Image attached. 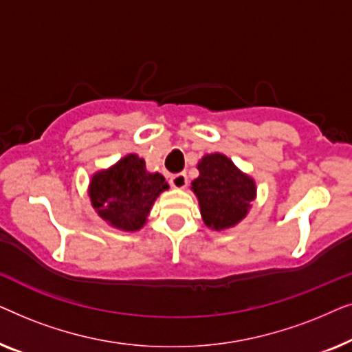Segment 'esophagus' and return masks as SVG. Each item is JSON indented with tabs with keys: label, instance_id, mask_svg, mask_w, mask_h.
<instances>
[{
	"label": "esophagus",
	"instance_id": "esophagus-1",
	"mask_svg": "<svg viewBox=\"0 0 352 352\" xmlns=\"http://www.w3.org/2000/svg\"><path fill=\"white\" fill-rule=\"evenodd\" d=\"M170 184L175 187V189H186L187 187L186 173H177V175H173L170 177Z\"/></svg>",
	"mask_w": 352,
	"mask_h": 352
}]
</instances>
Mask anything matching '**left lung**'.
<instances>
[{"instance_id": "left-lung-1", "label": "left lung", "mask_w": 352, "mask_h": 352, "mask_svg": "<svg viewBox=\"0 0 352 352\" xmlns=\"http://www.w3.org/2000/svg\"><path fill=\"white\" fill-rule=\"evenodd\" d=\"M197 170L199 177L190 182V189L199 200L206 228L219 232L247 218L256 199V182L252 176L219 152L205 153Z\"/></svg>"}]
</instances>
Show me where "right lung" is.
Returning <instances> with one entry per match:
<instances>
[{"mask_svg": "<svg viewBox=\"0 0 352 352\" xmlns=\"http://www.w3.org/2000/svg\"><path fill=\"white\" fill-rule=\"evenodd\" d=\"M170 189L160 173H151L146 160L128 153L91 176L88 197L96 213L112 228L136 232L147 223L158 195Z\"/></svg>", "mask_w": 352, "mask_h": 352, "instance_id": "add662e5", "label": "right lung"}]
</instances>
